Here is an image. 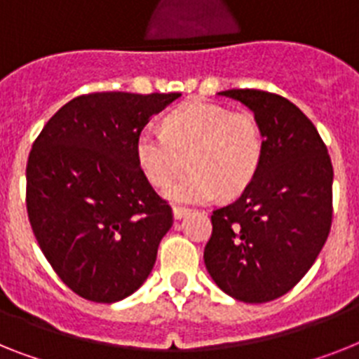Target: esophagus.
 <instances>
[{"label":"esophagus","instance_id":"esophagus-1","mask_svg":"<svg viewBox=\"0 0 359 359\" xmlns=\"http://www.w3.org/2000/svg\"><path fill=\"white\" fill-rule=\"evenodd\" d=\"M188 213H189V208L173 206V217H175V219H182V217L188 215Z\"/></svg>","mask_w":359,"mask_h":359}]
</instances>
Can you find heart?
<instances>
[{
	"label": "heart",
	"mask_w": 359,
	"mask_h": 359,
	"mask_svg": "<svg viewBox=\"0 0 359 359\" xmlns=\"http://www.w3.org/2000/svg\"><path fill=\"white\" fill-rule=\"evenodd\" d=\"M264 155V137L248 111L189 100L165 114L162 133L144 128L135 140V158L149 184L165 188L175 203L198 204L219 195L236 197L255 179Z\"/></svg>",
	"instance_id": "b5f03b06"
}]
</instances>
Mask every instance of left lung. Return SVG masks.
I'll list each match as a JSON object with an SVG mask.
<instances>
[{
  "label": "left lung",
  "mask_w": 359,
  "mask_h": 359,
  "mask_svg": "<svg viewBox=\"0 0 359 359\" xmlns=\"http://www.w3.org/2000/svg\"><path fill=\"white\" fill-rule=\"evenodd\" d=\"M254 111L264 155L252 184L212 213L204 263L217 287L245 303L285 296L314 264L332 224L334 170L299 107L259 89L219 93Z\"/></svg>",
  "instance_id": "obj_1"
}]
</instances>
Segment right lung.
<instances>
[{"label": "right lung", "instance_id": "add662e5", "mask_svg": "<svg viewBox=\"0 0 359 359\" xmlns=\"http://www.w3.org/2000/svg\"><path fill=\"white\" fill-rule=\"evenodd\" d=\"M180 93L104 91L50 116L27 161V213L53 270L74 294L114 303L142 287L173 224L135 140Z\"/></svg>", "mask_w": 359, "mask_h": 359}]
</instances>
